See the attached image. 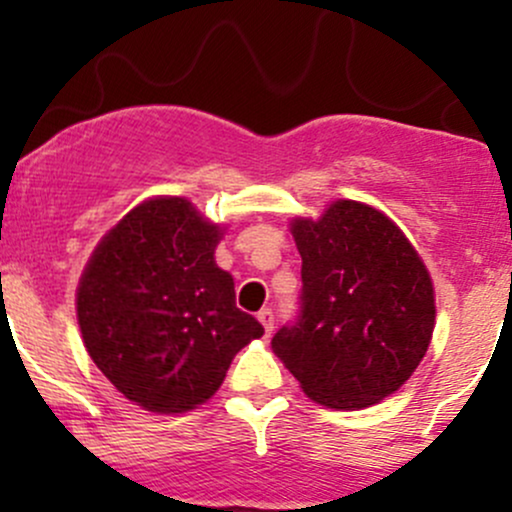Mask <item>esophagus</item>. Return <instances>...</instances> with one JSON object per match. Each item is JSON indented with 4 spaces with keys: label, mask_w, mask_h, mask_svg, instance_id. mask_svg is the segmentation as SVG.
<instances>
[{
    "label": "esophagus",
    "mask_w": 512,
    "mask_h": 512,
    "mask_svg": "<svg viewBox=\"0 0 512 512\" xmlns=\"http://www.w3.org/2000/svg\"><path fill=\"white\" fill-rule=\"evenodd\" d=\"M257 320L262 322V327H264V334H272V330H274V313L269 308H262L260 313H257Z\"/></svg>",
    "instance_id": "34e87169"
}]
</instances>
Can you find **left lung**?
<instances>
[{
  "label": "left lung",
  "mask_w": 512,
  "mask_h": 512,
  "mask_svg": "<svg viewBox=\"0 0 512 512\" xmlns=\"http://www.w3.org/2000/svg\"><path fill=\"white\" fill-rule=\"evenodd\" d=\"M301 313L272 349L303 392L330 409H366L411 378L436 325L433 281L383 211L339 199L320 219H293Z\"/></svg>",
  "instance_id": "left-lung-1"
}]
</instances>
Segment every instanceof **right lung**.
<instances>
[{"instance_id":"obj_1","label":"right lung","mask_w":512,"mask_h":512,"mask_svg":"<svg viewBox=\"0 0 512 512\" xmlns=\"http://www.w3.org/2000/svg\"><path fill=\"white\" fill-rule=\"evenodd\" d=\"M221 236L185 197H156L108 231L81 274L76 315L88 356L146 411L207 402L233 356L264 334L214 260Z\"/></svg>"}]
</instances>
